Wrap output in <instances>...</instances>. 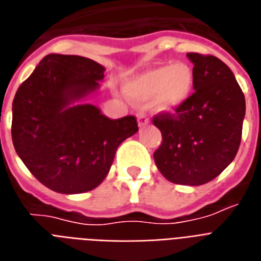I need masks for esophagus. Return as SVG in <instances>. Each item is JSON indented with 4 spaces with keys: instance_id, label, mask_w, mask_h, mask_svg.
I'll list each match as a JSON object with an SVG mask.
<instances>
[{
    "instance_id": "1",
    "label": "esophagus",
    "mask_w": 261,
    "mask_h": 261,
    "mask_svg": "<svg viewBox=\"0 0 261 261\" xmlns=\"http://www.w3.org/2000/svg\"><path fill=\"white\" fill-rule=\"evenodd\" d=\"M138 122L140 128H143L144 125L149 123V118H147V115H146L144 112H139L138 114Z\"/></svg>"
}]
</instances>
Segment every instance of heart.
<instances>
[{"mask_svg":"<svg viewBox=\"0 0 261 261\" xmlns=\"http://www.w3.org/2000/svg\"><path fill=\"white\" fill-rule=\"evenodd\" d=\"M193 89V72L184 62L161 65L133 77L126 85L129 96L144 101L154 97V107L171 111L189 98Z\"/></svg>","mask_w":261,"mask_h":261,"instance_id":"b5f03b06","label":"heart"}]
</instances>
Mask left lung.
Returning <instances> with one entry per match:
<instances>
[{"label": "left lung", "mask_w": 261, "mask_h": 261, "mask_svg": "<svg viewBox=\"0 0 261 261\" xmlns=\"http://www.w3.org/2000/svg\"><path fill=\"white\" fill-rule=\"evenodd\" d=\"M193 89L175 114L160 112L153 123L163 143L154 161L178 185H204L231 164L241 144L245 96L232 70L214 55L188 53Z\"/></svg>", "instance_id": "left-lung-1"}]
</instances>
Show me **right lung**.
Here are the masks:
<instances>
[{
	"mask_svg": "<svg viewBox=\"0 0 261 261\" xmlns=\"http://www.w3.org/2000/svg\"><path fill=\"white\" fill-rule=\"evenodd\" d=\"M104 70L85 57L48 54L15 94L13 147L51 191H93L106 179L118 146L139 130L133 115L110 119L93 104H73L98 89Z\"/></svg>",
	"mask_w": 261,
	"mask_h": 261,
	"instance_id": "right-lung-1",
	"label": "right lung"
}]
</instances>
